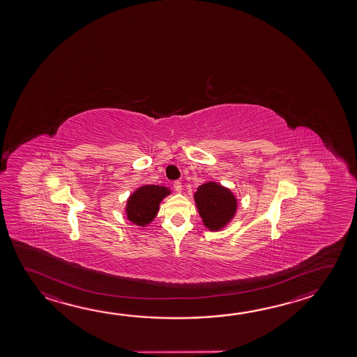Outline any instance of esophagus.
Returning <instances> with one entry per match:
<instances>
[{
	"mask_svg": "<svg viewBox=\"0 0 357 357\" xmlns=\"http://www.w3.org/2000/svg\"><path fill=\"white\" fill-rule=\"evenodd\" d=\"M173 187L176 189V192H179L181 193V189H183V185H181V181H176L173 183Z\"/></svg>",
	"mask_w": 357,
	"mask_h": 357,
	"instance_id": "obj_1",
	"label": "esophagus"
}]
</instances>
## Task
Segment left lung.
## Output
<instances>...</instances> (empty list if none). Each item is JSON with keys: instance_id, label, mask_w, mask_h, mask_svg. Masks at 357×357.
<instances>
[{"instance_id": "obj_1", "label": "left lung", "mask_w": 357, "mask_h": 357, "mask_svg": "<svg viewBox=\"0 0 357 357\" xmlns=\"http://www.w3.org/2000/svg\"><path fill=\"white\" fill-rule=\"evenodd\" d=\"M194 199L204 225L212 231H218L225 227L234 215L237 208L233 194L217 183L199 185L197 193L194 194Z\"/></svg>"}]
</instances>
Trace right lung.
I'll use <instances>...</instances> for the list:
<instances>
[{
	"instance_id": "add662e5",
	"label": "right lung",
	"mask_w": 357,
	"mask_h": 357,
	"mask_svg": "<svg viewBox=\"0 0 357 357\" xmlns=\"http://www.w3.org/2000/svg\"><path fill=\"white\" fill-rule=\"evenodd\" d=\"M167 188L144 185L139 188L128 200V218L138 225H148L157 215L159 203L167 194Z\"/></svg>"
}]
</instances>
